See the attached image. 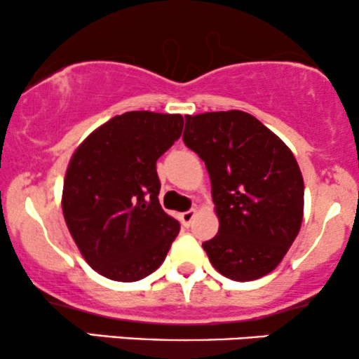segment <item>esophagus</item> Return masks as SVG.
Returning a JSON list of instances; mask_svg holds the SVG:
<instances>
[{
	"instance_id": "esophagus-1",
	"label": "esophagus",
	"mask_w": 359,
	"mask_h": 359,
	"mask_svg": "<svg viewBox=\"0 0 359 359\" xmlns=\"http://www.w3.org/2000/svg\"><path fill=\"white\" fill-rule=\"evenodd\" d=\"M196 214H197L196 209H191V211L182 212V214H180V222H182L185 228H187V226H191V222H192L194 217H196Z\"/></svg>"
}]
</instances>
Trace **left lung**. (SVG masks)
Wrapping results in <instances>:
<instances>
[{"instance_id":"1","label":"left lung","mask_w":359,"mask_h":359,"mask_svg":"<svg viewBox=\"0 0 359 359\" xmlns=\"http://www.w3.org/2000/svg\"><path fill=\"white\" fill-rule=\"evenodd\" d=\"M184 143L204 160L219 231L203 248L224 277L273 271L300 231L304 179L294 154L245 111L185 116Z\"/></svg>"}]
</instances>
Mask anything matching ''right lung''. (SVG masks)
Listing matches in <instances>:
<instances>
[{"mask_svg": "<svg viewBox=\"0 0 359 359\" xmlns=\"http://www.w3.org/2000/svg\"><path fill=\"white\" fill-rule=\"evenodd\" d=\"M182 128L180 114L128 111L72 154L62 211L81 255L102 277L137 282L165 259L180 226L158 203L156 160Z\"/></svg>", "mask_w": 359, "mask_h": 359, "instance_id": "1", "label": "right lung"}]
</instances>
